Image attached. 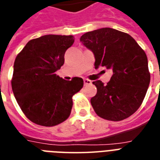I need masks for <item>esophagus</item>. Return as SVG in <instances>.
I'll return each mask as SVG.
<instances>
[{"label":"esophagus","mask_w":160,"mask_h":160,"mask_svg":"<svg viewBox=\"0 0 160 160\" xmlns=\"http://www.w3.org/2000/svg\"><path fill=\"white\" fill-rule=\"evenodd\" d=\"M83 82H84V85H90V84H92V81H90L89 79L85 78L83 80Z\"/></svg>","instance_id":"obj_1"}]
</instances>
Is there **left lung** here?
Instances as JSON below:
<instances>
[{
	"label": "left lung",
	"instance_id": "8db88e82",
	"mask_svg": "<svg viewBox=\"0 0 160 160\" xmlns=\"http://www.w3.org/2000/svg\"><path fill=\"white\" fill-rule=\"evenodd\" d=\"M80 41L95 57V68L112 69L107 85L93 82L98 92L91 104L100 117L122 121L134 114L145 97L150 74L145 51L130 34L112 28H102L82 34Z\"/></svg>",
	"mask_w": 160,
	"mask_h": 160
}]
</instances>
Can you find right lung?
Wrapping results in <instances>:
<instances>
[{
    "mask_svg": "<svg viewBox=\"0 0 160 160\" xmlns=\"http://www.w3.org/2000/svg\"><path fill=\"white\" fill-rule=\"evenodd\" d=\"M73 42L72 35L46 34L29 40L15 58L14 96L24 114L37 125L53 126L64 121L71 113L72 96L83 87L81 78L67 81L55 73Z\"/></svg>",
    "mask_w": 160,
    "mask_h": 160,
    "instance_id": "right-lung-1",
    "label": "right lung"
}]
</instances>
